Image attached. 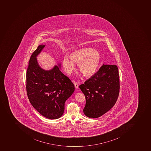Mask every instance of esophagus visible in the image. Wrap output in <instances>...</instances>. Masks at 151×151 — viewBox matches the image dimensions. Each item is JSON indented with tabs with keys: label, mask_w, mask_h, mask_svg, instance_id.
Returning a JSON list of instances; mask_svg holds the SVG:
<instances>
[{
	"label": "esophagus",
	"mask_w": 151,
	"mask_h": 151,
	"mask_svg": "<svg viewBox=\"0 0 151 151\" xmlns=\"http://www.w3.org/2000/svg\"><path fill=\"white\" fill-rule=\"evenodd\" d=\"M74 84H75V86L76 88H78L79 86L77 82H75L74 83Z\"/></svg>",
	"instance_id": "obj_1"
}]
</instances>
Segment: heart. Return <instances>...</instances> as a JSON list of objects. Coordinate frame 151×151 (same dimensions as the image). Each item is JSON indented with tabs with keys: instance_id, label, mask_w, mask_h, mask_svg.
<instances>
[{
	"instance_id": "1",
	"label": "heart",
	"mask_w": 151,
	"mask_h": 151,
	"mask_svg": "<svg viewBox=\"0 0 151 151\" xmlns=\"http://www.w3.org/2000/svg\"><path fill=\"white\" fill-rule=\"evenodd\" d=\"M70 58L65 56L63 65L67 73L70 74L79 64V69L85 77H89L96 73L101 62V55L98 51L91 48H83L73 52Z\"/></svg>"
}]
</instances>
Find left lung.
Returning <instances> with one entry per match:
<instances>
[{"label":"left lung","instance_id":"obj_1","mask_svg":"<svg viewBox=\"0 0 151 151\" xmlns=\"http://www.w3.org/2000/svg\"><path fill=\"white\" fill-rule=\"evenodd\" d=\"M79 88L86 99L83 109L85 115L91 118L101 116L114 106L119 95L118 67L116 65H103Z\"/></svg>","mask_w":151,"mask_h":151}]
</instances>
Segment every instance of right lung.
Segmentation results:
<instances>
[{"instance_id":"1","label":"right lung","mask_w":151,"mask_h":151,"mask_svg":"<svg viewBox=\"0 0 151 151\" xmlns=\"http://www.w3.org/2000/svg\"><path fill=\"white\" fill-rule=\"evenodd\" d=\"M45 46L40 45L31 55L26 73V91L33 108L49 119H57L63 115L65 102L74 93L75 86L56 65L50 71L40 67L36 56Z\"/></svg>"}]
</instances>
